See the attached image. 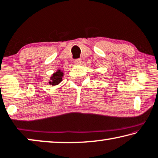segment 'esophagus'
Instances as JSON below:
<instances>
[{"label":"esophagus","mask_w":158,"mask_h":158,"mask_svg":"<svg viewBox=\"0 0 158 158\" xmlns=\"http://www.w3.org/2000/svg\"><path fill=\"white\" fill-rule=\"evenodd\" d=\"M74 62L76 63V64H81V58H77V59L74 60Z\"/></svg>","instance_id":"34e87169"}]
</instances>
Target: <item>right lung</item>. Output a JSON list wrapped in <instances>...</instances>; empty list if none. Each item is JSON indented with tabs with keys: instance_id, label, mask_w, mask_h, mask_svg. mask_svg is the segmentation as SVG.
I'll return each mask as SVG.
<instances>
[{
	"instance_id": "add662e5",
	"label": "right lung",
	"mask_w": 158,
	"mask_h": 158,
	"mask_svg": "<svg viewBox=\"0 0 158 158\" xmlns=\"http://www.w3.org/2000/svg\"><path fill=\"white\" fill-rule=\"evenodd\" d=\"M64 75L62 71H60V70H58L56 73H53L52 76L50 78L51 79V81H50V85H57L59 84L60 81H62V77Z\"/></svg>"
}]
</instances>
